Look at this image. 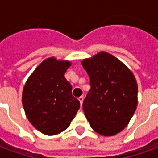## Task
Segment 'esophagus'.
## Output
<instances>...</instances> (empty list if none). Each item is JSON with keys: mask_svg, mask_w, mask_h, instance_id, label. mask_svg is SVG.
Masks as SVG:
<instances>
[{"mask_svg": "<svg viewBox=\"0 0 158 158\" xmlns=\"http://www.w3.org/2000/svg\"><path fill=\"white\" fill-rule=\"evenodd\" d=\"M79 102H80V105H82L83 102H84V97H83V96L79 97Z\"/></svg>", "mask_w": 158, "mask_h": 158, "instance_id": "esophagus-1", "label": "esophagus"}]
</instances>
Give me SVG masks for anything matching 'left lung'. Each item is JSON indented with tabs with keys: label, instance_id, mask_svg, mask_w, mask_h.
<instances>
[{
	"label": "left lung",
	"instance_id": "8db88e82",
	"mask_svg": "<svg viewBox=\"0 0 158 158\" xmlns=\"http://www.w3.org/2000/svg\"><path fill=\"white\" fill-rule=\"evenodd\" d=\"M81 63L90 85L83 102L86 118L96 133L115 135L128 125L137 107L135 78L122 62L107 52H99Z\"/></svg>",
	"mask_w": 158,
	"mask_h": 158
}]
</instances>
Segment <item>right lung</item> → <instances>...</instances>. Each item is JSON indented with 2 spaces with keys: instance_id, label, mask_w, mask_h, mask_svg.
<instances>
[{
  "instance_id": "obj_1",
  "label": "right lung",
  "mask_w": 158,
  "mask_h": 158,
  "mask_svg": "<svg viewBox=\"0 0 158 158\" xmlns=\"http://www.w3.org/2000/svg\"><path fill=\"white\" fill-rule=\"evenodd\" d=\"M69 61L45 59L27 80L22 102L32 125L46 135H55L69 128L80 107L65 79Z\"/></svg>"
}]
</instances>
